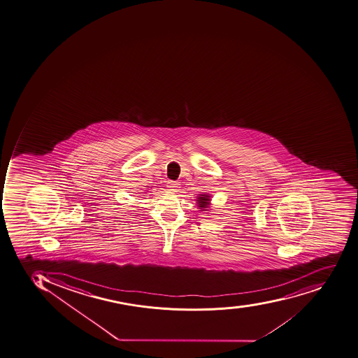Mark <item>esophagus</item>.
<instances>
[{
	"mask_svg": "<svg viewBox=\"0 0 358 358\" xmlns=\"http://www.w3.org/2000/svg\"><path fill=\"white\" fill-rule=\"evenodd\" d=\"M167 187H169L171 191L178 192V189H180V184H178V182H175V180H169Z\"/></svg>",
	"mask_w": 358,
	"mask_h": 358,
	"instance_id": "1",
	"label": "esophagus"
}]
</instances>
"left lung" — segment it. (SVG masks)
<instances>
[{
    "label": "left lung",
    "mask_w": 358,
    "mask_h": 358,
    "mask_svg": "<svg viewBox=\"0 0 358 358\" xmlns=\"http://www.w3.org/2000/svg\"><path fill=\"white\" fill-rule=\"evenodd\" d=\"M208 202H210V200H208V195L206 194L201 195V196L199 197V200H197L200 208H203V210L208 208V204H210Z\"/></svg>",
    "instance_id": "obj_1"
}]
</instances>
